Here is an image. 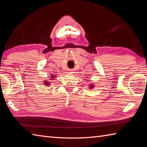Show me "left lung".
<instances>
[{
  "label": "left lung",
  "instance_id": "obj_1",
  "mask_svg": "<svg viewBox=\"0 0 147 147\" xmlns=\"http://www.w3.org/2000/svg\"><path fill=\"white\" fill-rule=\"evenodd\" d=\"M89 87H90V88H93V87H94V85H90Z\"/></svg>",
  "mask_w": 147,
  "mask_h": 147
}]
</instances>
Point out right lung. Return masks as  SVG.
Here are the masks:
<instances>
[{
  "label": "right lung",
  "instance_id": "right-lung-1",
  "mask_svg": "<svg viewBox=\"0 0 147 147\" xmlns=\"http://www.w3.org/2000/svg\"><path fill=\"white\" fill-rule=\"evenodd\" d=\"M51 76V79H54V78H55V76L53 75V74H52V76ZM49 84H50V82H48V81H45V82H44V85H45V86H49V85H50Z\"/></svg>",
  "mask_w": 147,
  "mask_h": 147
}]
</instances>
